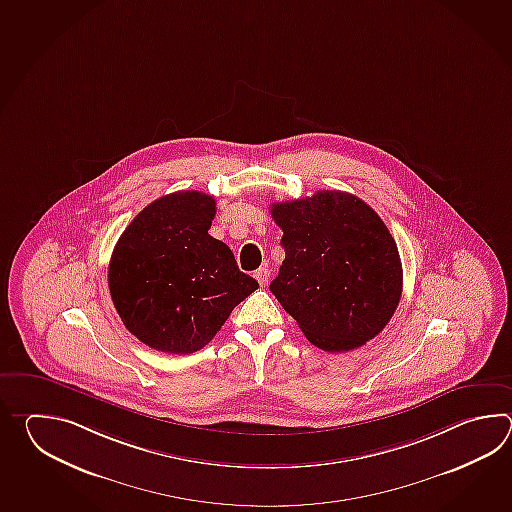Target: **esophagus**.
<instances>
[{
  "label": "esophagus",
  "mask_w": 512,
  "mask_h": 512,
  "mask_svg": "<svg viewBox=\"0 0 512 512\" xmlns=\"http://www.w3.org/2000/svg\"><path fill=\"white\" fill-rule=\"evenodd\" d=\"M269 276H271V271H269L267 267H260L258 271L254 272V278L258 280V283H260L261 287H265V285L269 283Z\"/></svg>",
  "instance_id": "34e87169"
}]
</instances>
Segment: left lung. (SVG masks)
Here are the masks:
<instances>
[{
  "mask_svg": "<svg viewBox=\"0 0 512 512\" xmlns=\"http://www.w3.org/2000/svg\"><path fill=\"white\" fill-rule=\"evenodd\" d=\"M285 260L271 291L316 348H359L390 322L403 265L377 212L348 192L274 203Z\"/></svg>",
  "mask_w": 512,
  "mask_h": 512,
  "instance_id": "obj_1",
  "label": "left lung"
}]
</instances>
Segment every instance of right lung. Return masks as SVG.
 <instances>
[{
  "instance_id": "obj_1",
  "label": "right lung",
  "mask_w": 512,
  "mask_h": 512,
  "mask_svg": "<svg viewBox=\"0 0 512 512\" xmlns=\"http://www.w3.org/2000/svg\"><path fill=\"white\" fill-rule=\"evenodd\" d=\"M216 201L196 190L159 197L122 232L109 261L111 300L146 346L186 355L216 337L258 289L223 241L208 234Z\"/></svg>"
}]
</instances>
